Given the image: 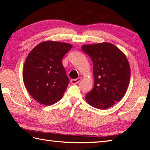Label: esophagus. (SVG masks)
I'll return each instance as SVG.
<instances>
[{
	"instance_id": "34e87169",
	"label": "esophagus",
	"mask_w": 150,
	"mask_h": 150,
	"mask_svg": "<svg viewBox=\"0 0 150 150\" xmlns=\"http://www.w3.org/2000/svg\"><path fill=\"white\" fill-rule=\"evenodd\" d=\"M81 80H82V78L81 77H79V78L75 79H71V81H70V82H71V84H75L79 83V82H80Z\"/></svg>"
}]
</instances>
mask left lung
<instances>
[{
  "mask_svg": "<svg viewBox=\"0 0 150 150\" xmlns=\"http://www.w3.org/2000/svg\"><path fill=\"white\" fill-rule=\"evenodd\" d=\"M81 48L91 57L93 68L94 86L86 100L97 109L109 108L126 93L131 73L128 59L109 42L84 44Z\"/></svg>",
  "mask_w": 150,
  "mask_h": 150,
  "instance_id": "left-lung-1",
  "label": "left lung"
}]
</instances>
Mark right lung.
I'll return each mask as SVG.
<instances>
[{
  "instance_id": "add662e5",
  "label": "right lung",
  "mask_w": 150,
  "mask_h": 150,
  "mask_svg": "<svg viewBox=\"0 0 150 150\" xmlns=\"http://www.w3.org/2000/svg\"><path fill=\"white\" fill-rule=\"evenodd\" d=\"M71 47L69 43L46 40L28 54L22 77L28 93L38 103L50 106L62 98L69 79L62 59Z\"/></svg>"
}]
</instances>
